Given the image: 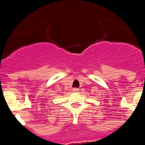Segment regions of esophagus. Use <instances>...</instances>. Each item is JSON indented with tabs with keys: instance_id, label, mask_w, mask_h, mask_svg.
Returning <instances> with one entry per match:
<instances>
[{
	"instance_id": "1",
	"label": "esophagus",
	"mask_w": 145,
	"mask_h": 145,
	"mask_svg": "<svg viewBox=\"0 0 145 145\" xmlns=\"http://www.w3.org/2000/svg\"><path fill=\"white\" fill-rule=\"evenodd\" d=\"M73 91L76 93H78L79 92V89H78V88H74V89H73Z\"/></svg>"
}]
</instances>
